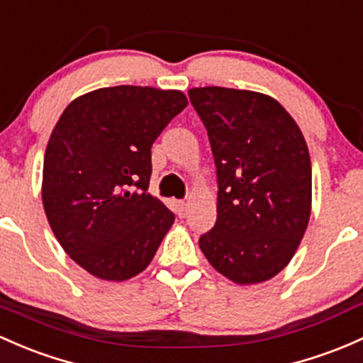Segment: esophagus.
I'll use <instances>...</instances> for the list:
<instances>
[{"label": "esophagus", "instance_id": "34e87169", "mask_svg": "<svg viewBox=\"0 0 363 363\" xmlns=\"http://www.w3.org/2000/svg\"><path fill=\"white\" fill-rule=\"evenodd\" d=\"M175 212H177L179 217H184L186 212H188V203L186 201H175Z\"/></svg>", "mask_w": 363, "mask_h": 363}]
</instances>
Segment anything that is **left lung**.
Returning a JSON list of instances; mask_svg holds the SVG:
<instances>
[{"instance_id": "8db88e82", "label": "left lung", "mask_w": 363, "mask_h": 363, "mask_svg": "<svg viewBox=\"0 0 363 363\" xmlns=\"http://www.w3.org/2000/svg\"><path fill=\"white\" fill-rule=\"evenodd\" d=\"M217 169V219L198 240L208 262L240 285L278 274L296 254L311 212V160L292 116L264 94L188 91Z\"/></svg>"}]
</instances>
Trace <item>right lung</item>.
Returning a JSON list of instances; mask_svg holds the SVG:
<instances>
[{
    "instance_id": "obj_1",
    "label": "right lung",
    "mask_w": 363,
    "mask_h": 363,
    "mask_svg": "<svg viewBox=\"0 0 363 363\" xmlns=\"http://www.w3.org/2000/svg\"><path fill=\"white\" fill-rule=\"evenodd\" d=\"M188 106L179 90L120 85L74 99L43 162V207L74 262L102 280L147 268L175 216L147 193L151 146Z\"/></svg>"
}]
</instances>
